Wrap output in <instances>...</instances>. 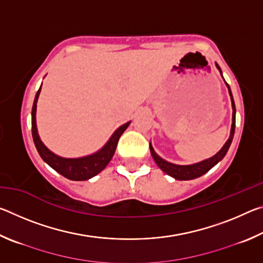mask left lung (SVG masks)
<instances>
[{
  "label": "left lung",
  "mask_w": 263,
  "mask_h": 263,
  "mask_svg": "<svg viewBox=\"0 0 263 263\" xmlns=\"http://www.w3.org/2000/svg\"><path fill=\"white\" fill-rule=\"evenodd\" d=\"M216 67L219 69L220 75L222 77L221 69H220L219 66H218V64H216ZM225 83H226V81H225ZM226 86H228V88H229L231 102H232V110H233V112H232V126H231V133H230V137H229L228 141L225 142V145L222 146L221 149L217 154H215L213 157L209 158L206 160H203V161H201V162H197V163H194V164H186V166H181V164H175V163L168 162V161H166V160H163L162 158H160L159 155L155 153V151L152 147V145L149 144L151 154H152L155 163H157L158 166L160 167V169H162V171L166 173V174H168L169 176L174 177L175 180H181V181L197 179V177L202 176V175L205 174V173H208L212 167H215L216 164L219 162L220 160H222V158L225 157L226 153H228L230 146H231V144H232L234 130H235V104H234V100H233L232 92H231L230 86L228 83H226Z\"/></svg>",
  "instance_id": "left-lung-1"
}]
</instances>
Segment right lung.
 Segmentation results:
<instances>
[{
    "mask_svg": "<svg viewBox=\"0 0 263 263\" xmlns=\"http://www.w3.org/2000/svg\"><path fill=\"white\" fill-rule=\"evenodd\" d=\"M41 89L42 86L38 89L37 94H35L34 102L32 105V112H31L32 138L39 155H41L42 159L48 164V166L52 167L55 172L59 173L62 176H65L66 179L72 181H86L91 179L92 176L97 175L108 166L110 160L114 157L119 138L123 135V132L126 130L127 126L130 125L131 122H127L125 124H123L122 126H119L117 130L112 133V136L110 137L108 142H106L100 151H97L96 153L87 155V157L83 158H61L59 155L51 152V151L43 144V141L41 140V138H39L38 135L37 124H35V110H37V102L39 94H41Z\"/></svg>",
    "mask_w": 263,
    "mask_h": 263,
    "instance_id": "add662e5",
    "label": "right lung"
}]
</instances>
